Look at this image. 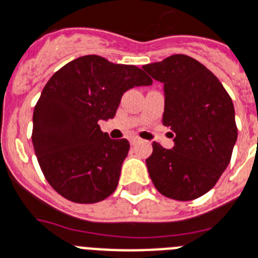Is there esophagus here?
I'll return each instance as SVG.
<instances>
[{
    "instance_id": "1",
    "label": "esophagus",
    "mask_w": 258,
    "mask_h": 258,
    "mask_svg": "<svg viewBox=\"0 0 258 258\" xmlns=\"http://www.w3.org/2000/svg\"><path fill=\"white\" fill-rule=\"evenodd\" d=\"M139 142H140V139L139 138H136V136H133V138L130 139V143L131 144H136V143H139Z\"/></svg>"
}]
</instances>
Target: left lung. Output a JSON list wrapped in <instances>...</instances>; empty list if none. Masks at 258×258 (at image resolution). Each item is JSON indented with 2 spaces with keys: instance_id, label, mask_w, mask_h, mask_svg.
<instances>
[{
  "instance_id": "left-lung-1",
  "label": "left lung",
  "mask_w": 258,
  "mask_h": 258,
  "mask_svg": "<svg viewBox=\"0 0 258 258\" xmlns=\"http://www.w3.org/2000/svg\"><path fill=\"white\" fill-rule=\"evenodd\" d=\"M143 69L163 83V124L175 133L171 150L152 143L146 160L151 180L165 198H200L231 162L237 140L233 102L215 74L188 55H171Z\"/></svg>"
}]
</instances>
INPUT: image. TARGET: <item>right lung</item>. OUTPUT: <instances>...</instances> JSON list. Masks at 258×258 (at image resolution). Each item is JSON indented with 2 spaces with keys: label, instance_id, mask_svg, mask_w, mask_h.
Returning a JSON list of instances; mask_svg holds the SVG:
<instances>
[{
  "label": "right lung",
  "instance_id": "right-lung-1",
  "mask_svg": "<svg viewBox=\"0 0 258 258\" xmlns=\"http://www.w3.org/2000/svg\"><path fill=\"white\" fill-rule=\"evenodd\" d=\"M150 85L142 69L99 55L79 56L49 79L34 108L31 140L60 196L93 204L116 189L130 143L111 139L99 122L114 118L127 90Z\"/></svg>",
  "mask_w": 258,
  "mask_h": 258
}]
</instances>
